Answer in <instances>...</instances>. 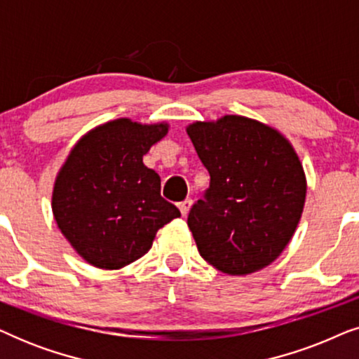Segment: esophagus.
Masks as SVG:
<instances>
[{
    "label": "esophagus",
    "mask_w": 359,
    "mask_h": 359,
    "mask_svg": "<svg viewBox=\"0 0 359 359\" xmlns=\"http://www.w3.org/2000/svg\"><path fill=\"white\" fill-rule=\"evenodd\" d=\"M191 205H193V201H191V199H184L183 203L178 204V208H180V210H181V215H183V217H186V215L189 214Z\"/></svg>",
    "instance_id": "obj_1"
}]
</instances>
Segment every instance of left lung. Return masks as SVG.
<instances>
[{
	"instance_id": "left-lung-1",
	"label": "left lung",
	"mask_w": 359,
	"mask_h": 359,
	"mask_svg": "<svg viewBox=\"0 0 359 359\" xmlns=\"http://www.w3.org/2000/svg\"><path fill=\"white\" fill-rule=\"evenodd\" d=\"M210 175L188 227L205 262L230 276L271 264L291 242L306 204L307 180L286 137L245 116L186 127Z\"/></svg>"
}]
</instances>
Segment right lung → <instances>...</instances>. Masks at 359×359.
I'll return each mask as SVG.
<instances>
[{"instance_id": "1", "label": "right lung", "mask_w": 359, "mask_h": 359, "mask_svg": "<svg viewBox=\"0 0 359 359\" xmlns=\"http://www.w3.org/2000/svg\"><path fill=\"white\" fill-rule=\"evenodd\" d=\"M166 122L127 117L86 132L58 171L55 222L73 250L101 269H121L149 252L158 229L180 217L160 196V176L144 155L168 134Z\"/></svg>"}]
</instances>
